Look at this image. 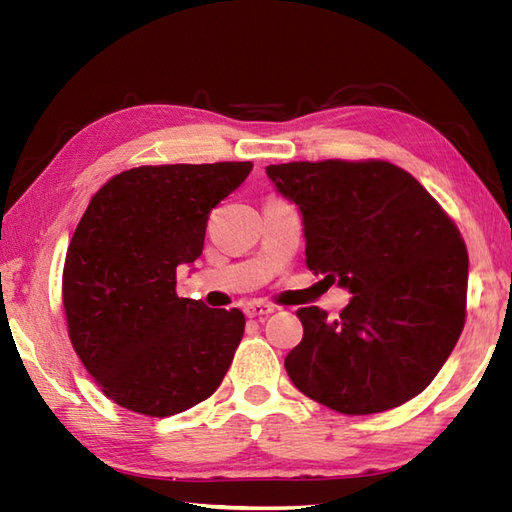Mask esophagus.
Masks as SVG:
<instances>
[{
	"mask_svg": "<svg viewBox=\"0 0 512 512\" xmlns=\"http://www.w3.org/2000/svg\"><path fill=\"white\" fill-rule=\"evenodd\" d=\"M275 312V306L264 301H248L244 303V314L246 317H268V314Z\"/></svg>",
	"mask_w": 512,
	"mask_h": 512,
	"instance_id": "esophagus-1",
	"label": "esophagus"
}]
</instances>
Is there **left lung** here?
<instances>
[{
  "instance_id": "1",
  "label": "left lung",
  "mask_w": 512,
  "mask_h": 512,
  "mask_svg": "<svg viewBox=\"0 0 512 512\" xmlns=\"http://www.w3.org/2000/svg\"><path fill=\"white\" fill-rule=\"evenodd\" d=\"M299 209L306 264L352 299L339 319L301 308L303 339L286 372L308 398L363 416L418 396L464 328L469 255L460 231L400 167L288 162L266 167Z\"/></svg>"
}]
</instances>
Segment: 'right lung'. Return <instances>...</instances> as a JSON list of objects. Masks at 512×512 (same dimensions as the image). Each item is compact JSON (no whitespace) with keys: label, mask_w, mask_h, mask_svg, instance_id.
I'll return each instance as SVG.
<instances>
[{"label":"right lung","mask_w":512,"mask_h":512,"mask_svg":"<svg viewBox=\"0 0 512 512\" xmlns=\"http://www.w3.org/2000/svg\"><path fill=\"white\" fill-rule=\"evenodd\" d=\"M253 162L118 173L70 239L63 308L76 354L107 398L165 418L220 387L244 334L239 310L176 295V270L202 255L206 220Z\"/></svg>","instance_id":"1"}]
</instances>
